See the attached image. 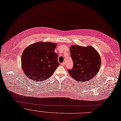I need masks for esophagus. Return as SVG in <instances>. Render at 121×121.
I'll list each match as a JSON object with an SVG mask.
<instances>
[{"label": "esophagus", "mask_w": 121, "mask_h": 121, "mask_svg": "<svg viewBox=\"0 0 121 121\" xmlns=\"http://www.w3.org/2000/svg\"><path fill=\"white\" fill-rule=\"evenodd\" d=\"M60 65H61V66H64V65H65V62H63V63H61Z\"/></svg>", "instance_id": "1"}]
</instances>
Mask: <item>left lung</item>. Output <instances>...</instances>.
<instances>
[{"label": "left lung", "instance_id": "8db88e82", "mask_svg": "<svg viewBox=\"0 0 121 121\" xmlns=\"http://www.w3.org/2000/svg\"><path fill=\"white\" fill-rule=\"evenodd\" d=\"M69 50L73 67L68 71L72 78L79 82H85L98 73L101 60L100 54L93 47L74 45L70 47Z\"/></svg>", "mask_w": 121, "mask_h": 121}]
</instances>
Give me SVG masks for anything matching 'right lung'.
Listing matches in <instances>:
<instances>
[{
    "label": "right lung",
    "instance_id": "1",
    "mask_svg": "<svg viewBox=\"0 0 121 121\" xmlns=\"http://www.w3.org/2000/svg\"><path fill=\"white\" fill-rule=\"evenodd\" d=\"M57 43L36 42L27 47L21 56L23 72L29 79L41 82L51 77L60 65L58 54L54 52Z\"/></svg>",
    "mask_w": 121,
    "mask_h": 121
}]
</instances>
